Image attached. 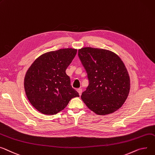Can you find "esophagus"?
<instances>
[{
	"label": "esophagus",
	"mask_w": 155,
	"mask_h": 155,
	"mask_svg": "<svg viewBox=\"0 0 155 155\" xmlns=\"http://www.w3.org/2000/svg\"><path fill=\"white\" fill-rule=\"evenodd\" d=\"M77 91L78 92V94H79V95L80 96L81 95V93H82V90L81 89V88H78L77 90Z\"/></svg>",
	"instance_id": "1"
}]
</instances>
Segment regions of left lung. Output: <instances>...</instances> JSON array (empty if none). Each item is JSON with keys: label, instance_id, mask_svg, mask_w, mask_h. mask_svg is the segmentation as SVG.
Instances as JSON below:
<instances>
[{"label": "left lung", "instance_id": "left-lung-1", "mask_svg": "<svg viewBox=\"0 0 155 155\" xmlns=\"http://www.w3.org/2000/svg\"><path fill=\"white\" fill-rule=\"evenodd\" d=\"M78 56L89 80L81 100L97 115L116 111L124 104L130 89L128 70L120 57L108 50L83 47Z\"/></svg>", "mask_w": 155, "mask_h": 155}]
</instances>
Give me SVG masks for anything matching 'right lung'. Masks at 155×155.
Listing matches in <instances>:
<instances>
[{
    "instance_id": "1",
    "label": "right lung",
    "mask_w": 155,
    "mask_h": 155,
    "mask_svg": "<svg viewBox=\"0 0 155 155\" xmlns=\"http://www.w3.org/2000/svg\"><path fill=\"white\" fill-rule=\"evenodd\" d=\"M77 51L72 48L48 51L37 58L27 70L24 84L25 94L39 112L57 114L71 98L79 97L65 72Z\"/></svg>"
}]
</instances>
